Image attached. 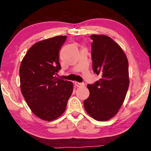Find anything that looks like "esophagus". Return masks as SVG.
I'll return each instance as SVG.
<instances>
[{
    "mask_svg": "<svg viewBox=\"0 0 151 151\" xmlns=\"http://www.w3.org/2000/svg\"><path fill=\"white\" fill-rule=\"evenodd\" d=\"M75 85L77 86V87H81V86H83L85 85V83H78V82H75Z\"/></svg>",
    "mask_w": 151,
    "mask_h": 151,
    "instance_id": "obj_1",
    "label": "esophagus"
}]
</instances>
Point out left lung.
<instances>
[{"label": "left lung", "instance_id": "1", "mask_svg": "<svg viewBox=\"0 0 151 151\" xmlns=\"http://www.w3.org/2000/svg\"><path fill=\"white\" fill-rule=\"evenodd\" d=\"M93 69L101 78L88 85L90 94L84 101L86 111L99 121L111 119L118 112L129 85V63L121 47L106 35H92Z\"/></svg>", "mask_w": 151, "mask_h": 151}]
</instances>
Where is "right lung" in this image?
<instances>
[{
	"instance_id": "add662e5",
	"label": "right lung",
	"mask_w": 151,
	"mask_h": 151,
	"mask_svg": "<svg viewBox=\"0 0 151 151\" xmlns=\"http://www.w3.org/2000/svg\"><path fill=\"white\" fill-rule=\"evenodd\" d=\"M66 36H57L33 45L20 64V90L36 116L51 121L65 112L72 94V82L56 76L61 68L59 51Z\"/></svg>"
}]
</instances>
